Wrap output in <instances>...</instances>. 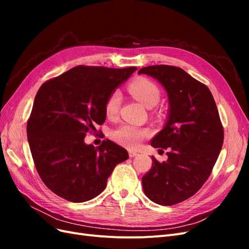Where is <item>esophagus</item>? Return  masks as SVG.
Wrapping results in <instances>:
<instances>
[{
  "label": "esophagus",
  "instance_id": "obj_1",
  "mask_svg": "<svg viewBox=\"0 0 249 249\" xmlns=\"http://www.w3.org/2000/svg\"><path fill=\"white\" fill-rule=\"evenodd\" d=\"M129 156H130V158H134V157L138 156V153H137V152H134V150H130V152H129Z\"/></svg>",
  "mask_w": 249,
  "mask_h": 249
}]
</instances>
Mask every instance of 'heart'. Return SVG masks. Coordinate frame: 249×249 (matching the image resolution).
<instances>
[{
	"mask_svg": "<svg viewBox=\"0 0 249 249\" xmlns=\"http://www.w3.org/2000/svg\"><path fill=\"white\" fill-rule=\"evenodd\" d=\"M130 93L146 108H153L160 101V90L152 81L139 79L132 82L129 85ZM122 96L118 90L112 92L106 101L105 111L109 117L114 116L119 108ZM149 131L144 127L132 124H123L112 132V138L120 145L129 148H135L139 143L148 137Z\"/></svg>",
	"mask_w": 249,
	"mask_h": 249,
	"instance_id": "1",
	"label": "heart"
}]
</instances>
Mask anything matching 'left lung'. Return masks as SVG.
<instances>
[{
    "label": "left lung",
    "instance_id": "1",
    "mask_svg": "<svg viewBox=\"0 0 249 249\" xmlns=\"http://www.w3.org/2000/svg\"><path fill=\"white\" fill-rule=\"evenodd\" d=\"M139 74L156 79L166 90V124L152 139L155 148H168L166 162L152 157L153 166L142 178L146 196L172 206L196 193L210 177L223 144V126L209 88L177 66L142 67Z\"/></svg>",
    "mask_w": 249,
    "mask_h": 249
}]
</instances>
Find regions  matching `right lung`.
<instances>
[{
    "label": "right lung",
    "mask_w": 249,
    "mask_h": 249,
    "mask_svg": "<svg viewBox=\"0 0 249 249\" xmlns=\"http://www.w3.org/2000/svg\"><path fill=\"white\" fill-rule=\"evenodd\" d=\"M137 67L77 66L48 82L37 92L27 135L37 172L51 191L72 202L96 197L126 149L111 140L94 147L84 138L106 120L105 105Z\"/></svg>",
    "instance_id": "obj_1"
}]
</instances>
